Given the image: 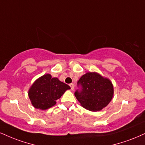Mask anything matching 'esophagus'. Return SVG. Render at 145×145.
<instances>
[{"mask_svg":"<svg viewBox=\"0 0 145 145\" xmlns=\"http://www.w3.org/2000/svg\"><path fill=\"white\" fill-rule=\"evenodd\" d=\"M69 86H70V87H71V90H74V84H69Z\"/></svg>","mask_w":145,"mask_h":145,"instance_id":"obj_1","label":"esophagus"}]
</instances>
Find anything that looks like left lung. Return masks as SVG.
Instances as JSON below:
<instances>
[{"mask_svg":"<svg viewBox=\"0 0 145 145\" xmlns=\"http://www.w3.org/2000/svg\"><path fill=\"white\" fill-rule=\"evenodd\" d=\"M80 89L74 95L84 108L91 111H101L110 103L113 96L111 82L96 72H88L78 82Z\"/></svg>","mask_w":145,"mask_h":145,"instance_id":"left-lung-1","label":"left lung"}]
</instances>
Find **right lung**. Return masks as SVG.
Segmentation results:
<instances>
[{
  "mask_svg": "<svg viewBox=\"0 0 145 145\" xmlns=\"http://www.w3.org/2000/svg\"><path fill=\"white\" fill-rule=\"evenodd\" d=\"M69 89L70 86L57 78L46 74L34 82L29 88L28 96L35 108L45 110L55 105L56 101Z\"/></svg>",
  "mask_w": 145,
  "mask_h": 145,
  "instance_id": "add662e5",
  "label": "right lung"
}]
</instances>
